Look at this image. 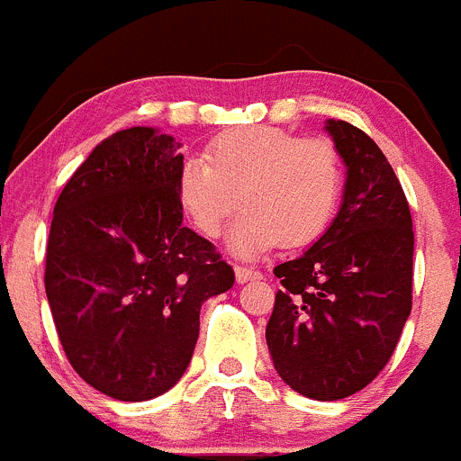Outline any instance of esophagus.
I'll use <instances>...</instances> for the list:
<instances>
[{"instance_id":"esophagus-1","label":"esophagus","mask_w":461,"mask_h":461,"mask_svg":"<svg viewBox=\"0 0 461 461\" xmlns=\"http://www.w3.org/2000/svg\"><path fill=\"white\" fill-rule=\"evenodd\" d=\"M258 277H259V271H255V268L235 267V280L240 282V285H244V282H250V280H258Z\"/></svg>"}]
</instances>
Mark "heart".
Returning a JSON list of instances; mask_svg holds the SVG:
<instances>
[{"instance_id":"b5f03b06","label":"heart","mask_w":461,"mask_h":461,"mask_svg":"<svg viewBox=\"0 0 461 461\" xmlns=\"http://www.w3.org/2000/svg\"><path fill=\"white\" fill-rule=\"evenodd\" d=\"M340 158L327 140L298 139L277 127H244L217 136L206 157H188L176 175V199L203 237L229 232L237 258H258L285 241L307 244L327 229L340 197Z\"/></svg>"}]
</instances>
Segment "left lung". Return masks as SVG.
<instances>
[{
  "label": "left lung",
  "instance_id": "1",
  "mask_svg": "<svg viewBox=\"0 0 461 461\" xmlns=\"http://www.w3.org/2000/svg\"><path fill=\"white\" fill-rule=\"evenodd\" d=\"M325 131L345 185L331 226L300 258L276 267L282 291L267 325L276 372L316 401L357 394L379 376L412 309L410 206L379 145L345 121Z\"/></svg>",
  "mask_w": 461,
  "mask_h": 461
}]
</instances>
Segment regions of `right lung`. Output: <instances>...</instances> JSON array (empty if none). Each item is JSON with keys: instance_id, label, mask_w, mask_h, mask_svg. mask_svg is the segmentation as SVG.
<instances>
[{"instance_id": "1", "label": "right lung", "mask_w": 461, "mask_h": 461, "mask_svg": "<svg viewBox=\"0 0 461 461\" xmlns=\"http://www.w3.org/2000/svg\"><path fill=\"white\" fill-rule=\"evenodd\" d=\"M179 148L154 127L116 131L53 208L44 286L58 336L77 375L118 401L154 399L184 376L202 304L235 282L184 226Z\"/></svg>"}]
</instances>
